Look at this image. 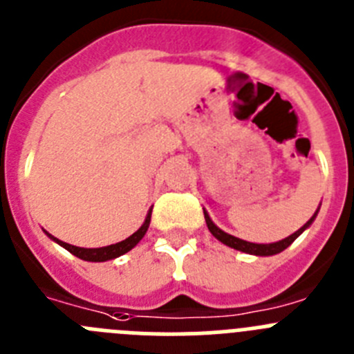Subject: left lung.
<instances>
[{"label":"left lung","mask_w":354,"mask_h":354,"mask_svg":"<svg viewBox=\"0 0 354 354\" xmlns=\"http://www.w3.org/2000/svg\"><path fill=\"white\" fill-rule=\"evenodd\" d=\"M321 208V205H319ZM319 208L316 209V213L310 216V221L307 222V224L301 225L300 229L296 232H292V234H289L288 238H284V240L280 241H273V243H252V241H245V240H240V238L232 236V234H227L225 231H222L218 225L213 224V221L209 218L208 212H206L205 208H203V212H205V221H206V225H208L209 232H212L213 236L216 238L218 241H222L224 245H227V247L234 248V250H240V252H245V254H252V256H275V254L282 252V250H286V248L289 247V245L292 243V241L296 240V238L300 236L301 232L305 231V229H308L312 225V222L316 221L317 216V212H319Z\"/></svg>","instance_id":"8db88e82"}]
</instances>
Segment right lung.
<instances>
[{"label":"right lung","instance_id":"1","mask_svg":"<svg viewBox=\"0 0 354 354\" xmlns=\"http://www.w3.org/2000/svg\"><path fill=\"white\" fill-rule=\"evenodd\" d=\"M149 221H151V208H149L148 215H146L145 222H142L141 227L138 229V231L133 232L132 236H129L127 240L123 241H118V243H113V245H107V247H100V248H82V247H75V245H70V243H65V241L58 240V238H54L53 234H49V232L46 231L47 236L50 238L53 241H56L58 245H62L63 248H66L70 254H74L75 257H79V259L82 261H91V263H104V261H109V259H116V257L123 256V254H127L129 250H132L136 245L139 243V241L142 240V236L146 234V231H148L149 227Z\"/></svg>","mask_w":354,"mask_h":354}]
</instances>
